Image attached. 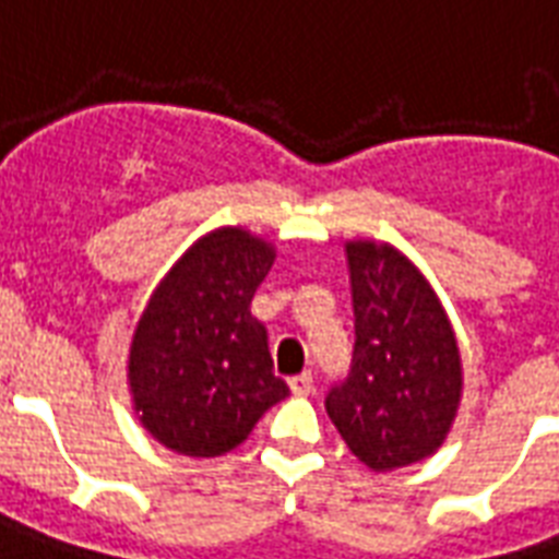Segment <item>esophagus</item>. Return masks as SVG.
I'll return each mask as SVG.
<instances>
[{
    "mask_svg": "<svg viewBox=\"0 0 559 559\" xmlns=\"http://www.w3.org/2000/svg\"><path fill=\"white\" fill-rule=\"evenodd\" d=\"M290 391L296 396H308L313 391V376L311 373H299L290 379Z\"/></svg>",
    "mask_w": 559,
    "mask_h": 559,
    "instance_id": "esophagus-1",
    "label": "esophagus"
}]
</instances>
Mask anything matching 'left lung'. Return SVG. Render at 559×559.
Masks as SVG:
<instances>
[{
    "instance_id": "obj_1",
    "label": "left lung",
    "mask_w": 559,
    "mask_h": 559,
    "mask_svg": "<svg viewBox=\"0 0 559 559\" xmlns=\"http://www.w3.org/2000/svg\"><path fill=\"white\" fill-rule=\"evenodd\" d=\"M355 346L325 412L373 471L412 465L441 448L462 394L448 317L424 275L396 248L349 242Z\"/></svg>"
}]
</instances>
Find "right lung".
<instances>
[{
  "label": "right lung",
  "mask_w": 559,
  "mask_h": 559,
  "mask_svg": "<svg viewBox=\"0 0 559 559\" xmlns=\"http://www.w3.org/2000/svg\"><path fill=\"white\" fill-rule=\"evenodd\" d=\"M272 246L222 227L186 251L144 308L130 349V391L151 436L183 456H222L290 394L275 376L251 299Z\"/></svg>",
  "instance_id": "obj_1"
}]
</instances>
